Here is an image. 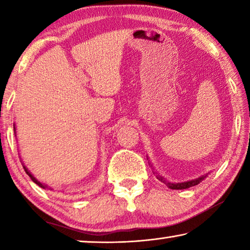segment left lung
Segmentation results:
<instances>
[{
    "mask_svg": "<svg viewBox=\"0 0 250 250\" xmlns=\"http://www.w3.org/2000/svg\"><path fill=\"white\" fill-rule=\"evenodd\" d=\"M206 176H207V174H206V175H203V176H201V177H197V179L192 180V181L182 182V183H172V182H167L166 180L163 179L162 176L156 175V177H158V179H159L160 181H162L163 183H166L167 188H170L171 189H185V188H191V186H195V185H197L198 183H201V182H202L203 180H204Z\"/></svg>",
    "mask_w": 250,
    "mask_h": 250,
    "instance_id": "1",
    "label": "left lung"
}]
</instances>
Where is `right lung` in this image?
<instances>
[{"instance_id": "obj_1", "label": "right lung", "mask_w": 250, "mask_h": 250, "mask_svg": "<svg viewBox=\"0 0 250 250\" xmlns=\"http://www.w3.org/2000/svg\"><path fill=\"white\" fill-rule=\"evenodd\" d=\"M14 133H15V135H16V131H15V125H14ZM23 167H24V170H25V172H26V174L29 176V177H31V179H32V181L34 182V183H36L37 185H39V186H41V188H48V186L47 185H45V184H43V183H41V182L39 181V180H37V179H35V177H34V175L32 174V173L31 172H29L28 170H27V167H25V166H23Z\"/></svg>"}]
</instances>
